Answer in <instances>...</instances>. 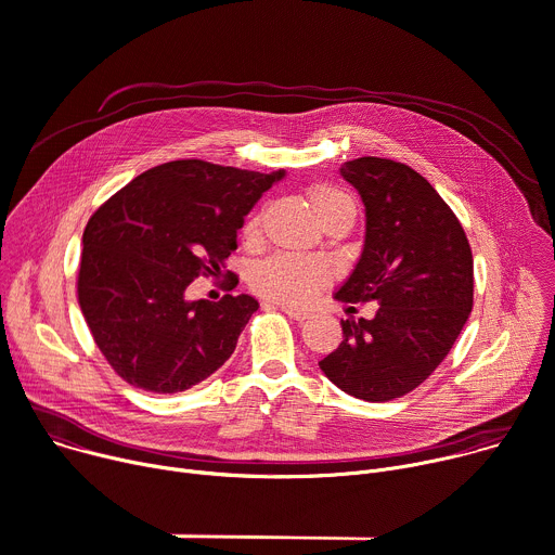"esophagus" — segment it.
<instances>
[{
	"mask_svg": "<svg viewBox=\"0 0 555 555\" xmlns=\"http://www.w3.org/2000/svg\"><path fill=\"white\" fill-rule=\"evenodd\" d=\"M279 308H281V312H285L289 319H294V321H306L308 317H310V312H306V310H296V308H292V306H285V304H279Z\"/></svg>",
	"mask_w": 555,
	"mask_h": 555,
	"instance_id": "1",
	"label": "esophagus"
}]
</instances>
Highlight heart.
<instances>
[{
    "label": "heart",
    "mask_w": 555,
    "mask_h": 555,
    "mask_svg": "<svg viewBox=\"0 0 555 555\" xmlns=\"http://www.w3.org/2000/svg\"><path fill=\"white\" fill-rule=\"evenodd\" d=\"M308 198L321 223L338 215L357 212L354 201L349 198V194L327 183L312 185L308 190ZM257 225H259V219L251 217L245 223V234H255ZM325 281H327V270L319 261L304 259V257H289V255L272 257L259 263L255 272H251V285H255V289L285 306L310 304L314 294L325 285Z\"/></svg>",
    "instance_id": "b5f03b06"
}]
</instances>
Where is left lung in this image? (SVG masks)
Returning a JSON list of instances; mask_svg holds the SVG:
<instances>
[{
  "mask_svg": "<svg viewBox=\"0 0 555 555\" xmlns=\"http://www.w3.org/2000/svg\"><path fill=\"white\" fill-rule=\"evenodd\" d=\"M340 175L361 194L365 243L334 298L378 310L340 321L343 340L319 367L345 393L385 402L427 380L456 343L474 306V257L456 215L410 166L361 157Z\"/></svg>",
  "mask_w": 555,
  "mask_h": 555,
  "instance_id": "obj_1",
  "label": "left lung"
}]
</instances>
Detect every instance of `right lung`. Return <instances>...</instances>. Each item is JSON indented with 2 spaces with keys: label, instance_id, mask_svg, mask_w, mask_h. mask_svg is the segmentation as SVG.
Returning a JSON list of instances; mask_svg holds the SVG:
<instances>
[{
  "label": "right lung",
  "instance_id": "add662e5",
  "mask_svg": "<svg viewBox=\"0 0 555 555\" xmlns=\"http://www.w3.org/2000/svg\"><path fill=\"white\" fill-rule=\"evenodd\" d=\"M285 177L181 159L134 177L83 230L77 294L111 367L132 387L177 393L215 374L259 300L185 296L217 276L236 249L243 217Z\"/></svg>",
  "mask_w": 555,
  "mask_h": 555
}]
</instances>
